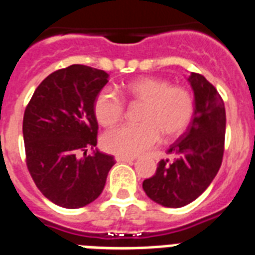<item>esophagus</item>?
Masks as SVG:
<instances>
[{
    "label": "esophagus",
    "instance_id": "1",
    "mask_svg": "<svg viewBox=\"0 0 255 255\" xmlns=\"http://www.w3.org/2000/svg\"><path fill=\"white\" fill-rule=\"evenodd\" d=\"M116 162H133L135 158H129V156H122V155H116L115 156Z\"/></svg>",
    "mask_w": 255,
    "mask_h": 255
}]
</instances>
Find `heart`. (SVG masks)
<instances>
[{
  "label": "heart",
  "mask_w": 255,
  "mask_h": 255,
  "mask_svg": "<svg viewBox=\"0 0 255 255\" xmlns=\"http://www.w3.org/2000/svg\"><path fill=\"white\" fill-rule=\"evenodd\" d=\"M124 96L141 104L139 124H124L103 135L102 144L108 152L137 156L160 141L176 139L187 131L194 114V97L183 87L171 85L160 77H140L124 87ZM126 112L124 102L110 88H103L93 102V114L102 126H114Z\"/></svg>",
  "instance_id": "obj_1"
}]
</instances>
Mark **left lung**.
<instances>
[{
	"mask_svg": "<svg viewBox=\"0 0 255 255\" xmlns=\"http://www.w3.org/2000/svg\"><path fill=\"white\" fill-rule=\"evenodd\" d=\"M187 80L195 96L194 119L167 149L172 159L160 160L155 175L143 182L149 199L172 209L191 203L209 187L225 151L226 111L222 97L199 73L191 72Z\"/></svg>",
	"mask_w": 255,
	"mask_h": 255,
	"instance_id": "8db88e82",
	"label": "left lung"
}]
</instances>
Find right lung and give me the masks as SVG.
Segmentation results:
<instances>
[{"label":"right lung","mask_w":255,"mask_h":255,"mask_svg":"<svg viewBox=\"0 0 255 255\" xmlns=\"http://www.w3.org/2000/svg\"><path fill=\"white\" fill-rule=\"evenodd\" d=\"M108 73L73 64L50 73L33 93L22 122L26 166L37 188L54 205L80 209L99 198L114 156L97 144L95 97ZM85 151L79 158L77 152Z\"/></svg>","instance_id":"right-lung-1"}]
</instances>
